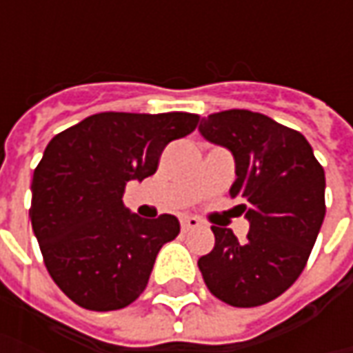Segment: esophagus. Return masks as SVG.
Returning a JSON list of instances; mask_svg holds the SVG:
<instances>
[{"mask_svg":"<svg viewBox=\"0 0 353 353\" xmlns=\"http://www.w3.org/2000/svg\"><path fill=\"white\" fill-rule=\"evenodd\" d=\"M181 228H183V232H190V230H196V228H202V222L194 218V216H186L181 220Z\"/></svg>","mask_w":353,"mask_h":353,"instance_id":"34e87169","label":"esophagus"}]
</instances>
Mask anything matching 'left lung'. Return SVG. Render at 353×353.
Returning <instances> with one entry per match:
<instances>
[{"label":"left lung","mask_w":353,"mask_h":353,"mask_svg":"<svg viewBox=\"0 0 353 353\" xmlns=\"http://www.w3.org/2000/svg\"><path fill=\"white\" fill-rule=\"evenodd\" d=\"M206 141L236 163L230 196L250 222L248 239L216 228L214 250L198 259L206 287L232 306L277 299L303 273L324 222V169L305 135L250 110H228L200 121Z\"/></svg>","instance_id":"1"}]
</instances>
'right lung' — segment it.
Here are the masks:
<instances>
[{
	"label": "right lung",
	"mask_w": 353,
	"mask_h": 353,
	"mask_svg": "<svg viewBox=\"0 0 353 353\" xmlns=\"http://www.w3.org/2000/svg\"><path fill=\"white\" fill-rule=\"evenodd\" d=\"M196 114L103 112L54 135L37 165L29 218L52 281L96 312L131 305L181 224L123 206L129 181L151 176L163 149L196 129Z\"/></svg>",
	"instance_id": "obj_1"
}]
</instances>
